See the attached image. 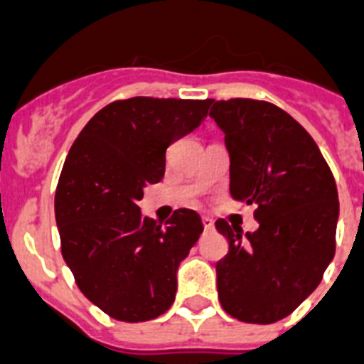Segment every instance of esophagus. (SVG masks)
Returning <instances> with one entry per match:
<instances>
[{"mask_svg":"<svg viewBox=\"0 0 364 364\" xmlns=\"http://www.w3.org/2000/svg\"><path fill=\"white\" fill-rule=\"evenodd\" d=\"M203 227L204 230H214V221L210 218H203Z\"/></svg>","mask_w":364,"mask_h":364,"instance_id":"esophagus-1","label":"esophagus"}]
</instances>
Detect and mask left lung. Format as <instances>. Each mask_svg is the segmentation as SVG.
I'll return each instance as SVG.
<instances>
[{"mask_svg": "<svg viewBox=\"0 0 364 364\" xmlns=\"http://www.w3.org/2000/svg\"><path fill=\"white\" fill-rule=\"evenodd\" d=\"M210 106L230 156V195L257 204L258 221L245 236L215 221L229 240L215 264L219 303L240 322L273 323L314 292L335 257L337 184L309 132L281 107L251 98Z\"/></svg>", "mask_w": 364, "mask_h": 364, "instance_id": "8db88e82", "label": "left lung"}]
</instances>
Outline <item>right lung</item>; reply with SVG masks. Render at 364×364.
Masks as SVG:
<instances>
[{
  "label": "right lung",
  "mask_w": 364,
  "mask_h": 364,
  "mask_svg": "<svg viewBox=\"0 0 364 364\" xmlns=\"http://www.w3.org/2000/svg\"><path fill=\"white\" fill-rule=\"evenodd\" d=\"M212 100L135 96L102 107L74 141L55 189L61 253L83 296L121 322L173 305L176 269L203 232L195 210L165 227L143 218V188L164 178L165 150L193 132Z\"/></svg>",
  "instance_id": "right-lung-1"
}]
</instances>
